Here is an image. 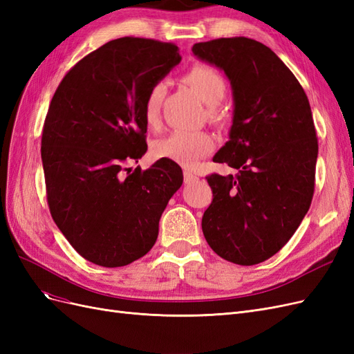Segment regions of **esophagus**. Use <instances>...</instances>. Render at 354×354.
<instances>
[{"label":"esophagus","mask_w":354,"mask_h":354,"mask_svg":"<svg viewBox=\"0 0 354 354\" xmlns=\"http://www.w3.org/2000/svg\"><path fill=\"white\" fill-rule=\"evenodd\" d=\"M183 176H185V183H186V185H192V183H195V181L199 180V177H198L196 174L192 173V171H189V169L185 171Z\"/></svg>","instance_id":"esophagus-1"}]
</instances>
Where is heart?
<instances>
[{"label": "heart", "mask_w": 354, "mask_h": 354, "mask_svg": "<svg viewBox=\"0 0 354 354\" xmlns=\"http://www.w3.org/2000/svg\"><path fill=\"white\" fill-rule=\"evenodd\" d=\"M183 80L199 95V99L209 106L217 104L226 94V81L211 66L196 65L185 75ZM164 93L165 85L162 82H156L146 94L143 118L149 127H155L159 122L160 102H162ZM212 149L214 140L209 134L176 130L155 142L153 153L158 158L173 159L185 167H194Z\"/></svg>", "instance_id": "obj_1"}]
</instances>
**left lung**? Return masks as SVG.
Returning a JSON list of instances; mask_svg holds the SVG:
<instances>
[{
    "instance_id": "1",
    "label": "left lung",
    "mask_w": 354,
    "mask_h": 354,
    "mask_svg": "<svg viewBox=\"0 0 354 354\" xmlns=\"http://www.w3.org/2000/svg\"><path fill=\"white\" fill-rule=\"evenodd\" d=\"M224 71L233 90L229 142L214 162L236 176L211 174L202 232L212 251L241 266L266 261L292 238L315 194L317 137L301 84L261 42L218 38L192 48Z\"/></svg>"
}]
</instances>
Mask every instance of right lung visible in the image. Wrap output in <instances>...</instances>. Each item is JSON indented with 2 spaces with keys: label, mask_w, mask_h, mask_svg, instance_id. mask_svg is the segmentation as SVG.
<instances>
[{
  "label": "right lung",
  "mask_w": 354,
  "mask_h": 354,
  "mask_svg": "<svg viewBox=\"0 0 354 354\" xmlns=\"http://www.w3.org/2000/svg\"><path fill=\"white\" fill-rule=\"evenodd\" d=\"M180 60L173 42L118 38L81 59L53 95L41 138L48 208L73 250L94 264L122 267L151 251L183 183L168 158L146 171L125 168L147 151V91Z\"/></svg>",
  "instance_id": "add662e5"
}]
</instances>
